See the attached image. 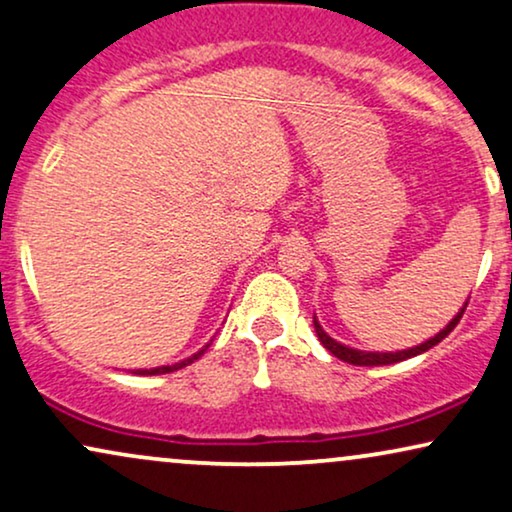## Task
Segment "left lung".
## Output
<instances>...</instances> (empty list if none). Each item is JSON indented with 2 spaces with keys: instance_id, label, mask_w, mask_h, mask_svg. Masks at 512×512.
Here are the masks:
<instances>
[{
  "instance_id": "left-lung-1",
  "label": "left lung",
  "mask_w": 512,
  "mask_h": 512,
  "mask_svg": "<svg viewBox=\"0 0 512 512\" xmlns=\"http://www.w3.org/2000/svg\"><path fill=\"white\" fill-rule=\"evenodd\" d=\"M468 308V301L463 303V308L459 310V313L454 315V320H451L447 327H444L440 334H435L433 338H428L426 343L421 345H414V348H407V350H397V353H369V350H355V348H348V345L338 343L331 338L327 331H324L320 327V322H317V317H313V324H315V331H317V338H320L324 348L329 350L331 355L338 357V360L348 362V364H355V367H381V364H395V362H402V360H409V357H416L421 353H426V350L433 348V345H437L442 341V338H447L451 334V329L456 327V324L461 322L463 313H466Z\"/></svg>"
}]
</instances>
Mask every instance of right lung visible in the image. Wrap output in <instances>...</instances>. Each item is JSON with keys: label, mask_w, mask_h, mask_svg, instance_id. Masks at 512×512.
<instances>
[{"label": "right lung", "mask_w": 512, "mask_h": 512, "mask_svg": "<svg viewBox=\"0 0 512 512\" xmlns=\"http://www.w3.org/2000/svg\"><path fill=\"white\" fill-rule=\"evenodd\" d=\"M209 348V343L204 345L202 350H197L195 355H190L188 360H181V362H176V364H167V367H155V369H136L134 374H141V376H155V374H169V371H176V369H183V367H188V364H192L195 360H199V357L204 355V350Z\"/></svg>", "instance_id": "obj_1"}]
</instances>
